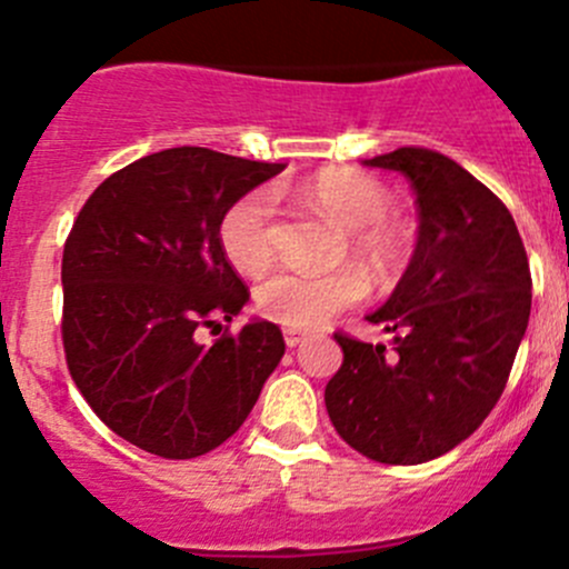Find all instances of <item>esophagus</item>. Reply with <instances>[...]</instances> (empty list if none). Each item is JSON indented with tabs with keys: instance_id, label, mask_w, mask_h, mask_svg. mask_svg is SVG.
<instances>
[{
	"instance_id": "34e87169",
	"label": "esophagus",
	"mask_w": 569,
	"mask_h": 569,
	"mask_svg": "<svg viewBox=\"0 0 569 569\" xmlns=\"http://www.w3.org/2000/svg\"><path fill=\"white\" fill-rule=\"evenodd\" d=\"M302 338H306V336H302V332H297V330H291V327H286V330H283V341H286V347H289V349L300 347Z\"/></svg>"
}]
</instances>
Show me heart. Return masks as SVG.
<instances>
[{
    "label": "heart",
    "mask_w": 569,
    "mask_h": 569,
    "mask_svg": "<svg viewBox=\"0 0 569 569\" xmlns=\"http://www.w3.org/2000/svg\"><path fill=\"white\" fill-rule=\"evenodd\" d=\"M297 198L347 228V248L371 278L388 280L399 272L410 250V233L388 214L391 192L377 178L343 168L321 170L297 187ZM220 244L228 261L244 274H258L272 263L274 198L269 189H252L222 214ZM363 297L366 283L355 269H283L258 286L256 308L261 317L291 330H313L355 308Z\"/></svg>",
    "instance_id": "b5f03b06"
}]
</instances>
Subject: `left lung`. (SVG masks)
<instances>
[{"mask_svg": "<svg viewBox=\"0 0 569 569\" xmlns=\"http://www.w3.org/2000/svg\"><path fill=\"white\" fill-rule=\"evenodd\" d=\"M366 164L410 178L418 242L369 317L393 332V352L338 330L343 363L325 405L355 451L418 465L470 438L501 399L531 313L529 256L501 198L443 153L396 148Z\"/></svg>", "mask_w": 569, "mask_h": 569, "instance_id": "8db88e82", "label": "left lung"}]
</instances>
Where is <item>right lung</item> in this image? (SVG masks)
<instances>
[{"mask_svg":"<svg viewBox=\"0 0 569 569\" xmlns=\"http://www.w3.org/2000/svg\"><path fill=\"white\" fill-rule=\"evenodd\" d=\"M286 164L168 148L84 200L62 250V349L71 380L118 438L164 460L226 443L286 352L272 321L222 329L250 291L220 220ZM211 326L206 348L193 332Z\"/></svg>","mask_w":569,"mask_h":569,"instance_id":"obj_1","label":"right lung"}]
</instances>
